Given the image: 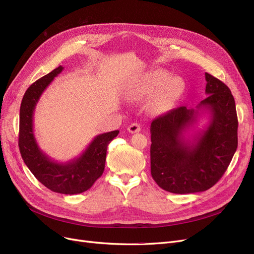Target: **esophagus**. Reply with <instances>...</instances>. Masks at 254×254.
<instances>
[{
    "instance_id": "obj_1",
    "label": "esophagus",
    "mask_w": 254,
    "mask_h": 254,
    "mask_svg": "<svg viewBox=\"0 0 254 254\" xmlns=\"http://www.w3.org/2000/svg\"><path fill=\"white\" fill-rule=\"evenodd\" d=\"M127 130L129 131L130 133H136V132H139V131H140V126L137 123H132V124H130L128 126Z\"/></svg>"
}]
</instances>
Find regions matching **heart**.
I'll use <instances>...</instances> for the list:
<instances>
[{
	"label": "heart",
	"instance_id": "1",
	"mask_svg": "<svg viewBox=\"0 0 254 254\" xmlns=\"http://www.w3.org/2000/svg\"><path fill=\"white\" fill-rule=\"evenodd\" d=\"M182 90V81L178 77H169L166 70L157 69L139 79L128 92L130 99H138L156 93L153 107L162 110L177 99Z\"/></svg>",
	"mask_w": 254,
	"mask_h": 254
}]
</instances>
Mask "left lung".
Returning a JSON list of instances; mask_svg holds the SVG:
<instances>
[{
    "mask_svg": "<svg viewBox=\"0 0 254 254\" xmlns=\"http://www.w3.org/2000/svg\"><path fill=\"white\" fill-rule=\"evenodd\" d=\"M207 97L196 109L181 106L152 121L151 175L174 194H192L215 186L225 173L238 148V117L230 89L205 73ZM209 125L192 140L184 133L202 113Z\"/></svg>",
    "mask_w": 254,
    "mask_h": 254,
    "instance_id": "1",
    "label": "left lung"
}]
</instances>
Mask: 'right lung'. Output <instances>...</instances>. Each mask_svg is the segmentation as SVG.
Returning <instances> with one entry per match:
<instances>
[{
    "instance_id": "add662e5",
    "label": "right lung",
    "mask_w": 254,
    "mask_h": 254,
    "mask_svg": "<svg viewBox=\"0 0 254 254\" xmlns=\"http://www.w3.org/2000/svg\"><path fill=\"white\" fill-rule=\"evenodd\" d=\"M63 69L64 66L59 65L26 90L19 109L18 147L26 166L39 182L59 194L74 195L92 188L103 174L107 146L119 130L97 135L82 154L67 162H57L44 153L34 136V109L45 89Z\"/></svg>"
}]
</instances>
